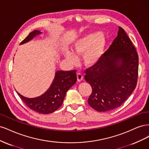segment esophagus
<instances>
[{
	"label": "esophagus",
	"instance_id": "34e87169",
	"mask_svg": "<svg viewBox=\"0 0 149 149\" xmlns=\"http://www.w3.org/2000/svg\"><path fill=\"white\" fill-rule=\"evenodd\" d=\"M83 74H81V73H78V74H77V79H78V81H79V82L83 80Z\"/></svg>",
	"mask_w": 149,
	"mask_h": 149
}]
</instances>
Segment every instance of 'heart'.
I'll return each instance as SVG.
<instances>
[{
    "mask_svg": "<svg viewBox=\"0 0 149 149\" xmlns=\"http://www.w3.org/2000/svg\"><path fill=\"white\" fill-rule=\"evenodd\" d=\"M107 40L100 32L88 34L78 39L72 46V51H66L65 55L71 63L78 61V56L83 55L84 64L88 67L96 65L103 55Z\"/></svg>",
    "mask_w": 149,
    "mask_h": 149,
    "instance_id": "obj_1",
    "label": "heart"
}]
</instances>
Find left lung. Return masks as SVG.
I'll list each match as a JSON object with an SVG mask.
<instances>
[{"mask_svg": "<svg viewBox=\"0 0 149 149\" xmlns=\"http://www.w3.org/2000/svg\"><path fill=\"white\" fill-rule=\"evenodd\" d=\"M139 57L124 30L118 36L96 65L85 70L84 79L92 87L88 102L94 109L106 112L119 107L137 85Z\"/></svg>", "mask_w": 149, "mask_h": 149, "instance_id": "left-lung-1", "label": "left lung"}]
</instances>
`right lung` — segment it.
Returning <instances> with one entry per match:
<instances>
[{
	"instance_id": "right-lung-1",
	"label": "right lung",
	"mask_w": 149,
	"mask_h": 149,
	"mask_svg": "<svg viewBox=\"0 0 149 149\" xmlns=\"http://www.w3.org/2000/svg\"><path fill=\"white\" fill-rule=\"evenodd\" d=\"M41 33L40 30L33 31L20 43V45L29 42ZM76 80L77 77L75 70L57 71L51 86L42 95L34 98H29L17 93L22 100L31 109L39 114H50L56 111L62 105L66 92L76 83Z\"/></svg>"
}]
</instances>
